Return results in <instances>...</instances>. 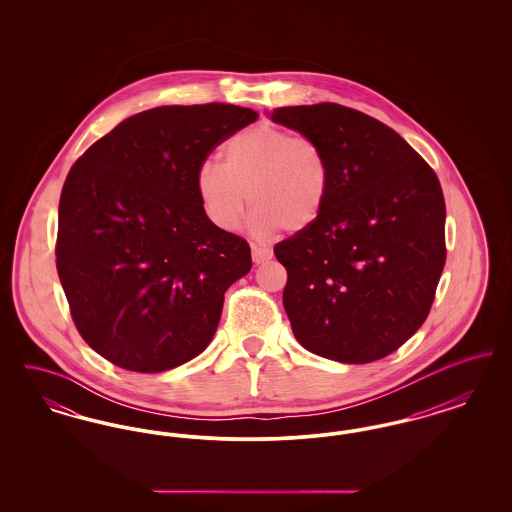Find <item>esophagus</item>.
Returning <instances> with one entry per match:
<instances>
[{"label":"esophagus","mask_w":512,"mask_h":512,"mask_svg":"<svg viewBox=\"0 0 512 512\" xmlns=\"http://www.w3.org/2000/svg\"><path fill=\"white\" fill-rule=\"evenodd\" d=\"M251 257H253V263L261 265L268 261L272 257V251L265 247V245L253 244L251 245Z\"/></svg>","instance_id":"esophagus-1"}]
</instances>
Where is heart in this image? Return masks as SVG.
Listing matches in <instances>:
<instances>
[{
  "label": "heart",
  "instance_id": "heart-1",
  "mask_svg": "<svg viewBox=\"0 0 512 512\" xmlns=\"http://www.w3.org/2000/svg\"><path fill=\"white\" fill-rule=\"evenodd\" d=\"M330 188L332 167L317 140L270 122L234 134L222 167L205 161L195 174L205 215L226 232L240 228L247 199L259 232H303L320 219Z\"/></svg>",
  "mask_w": 512,
  "mask_h": 512
}]
</instances>
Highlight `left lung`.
I'll return each mask as SVG.
<instances>
[{
    "instance_id": "left-lung-1",
    "label": "left lung",
    "mask_w": 512,
    "mask_h": 512,
    "mask_svg": "<svg viewBox=\"0 0 512 512\" xmlns=\"http://www.w3.org/2000/svg\"><path fill=\"white\" fill-rule=\"evenodd\" d=\"M270 117L317 140L332 167L320 219L274 245L293 336L340 363L388 357L428 317L445 267L438 176L390 126L351 107H278Z\"/></svg>"
}]
</instances>
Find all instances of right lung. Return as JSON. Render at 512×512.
Returning a JSON list of instances; mask_svg holds the SVG:
<instances>
[{
	"mask_svg": "<svg viewBox=\"0 0 512 512\" xmlns=\"http://www.w3.org/2000/svg\"><path fill=\"white\" fill-rule=\"evenodd\" d=\"M257 117L232 103L155 107L76 159L59 199L55 265L76 330L103 359L153 374L213 340L251 249L205 215L195 174Z\"/></svg>",
	"mask_w": 512,
	"mask_h": 512,
	"instance_id": "obj_1",
	"label": "right lung"
}]
</instances>
